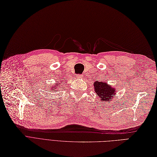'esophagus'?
<instances>
[{
  "label": "esophagus",
  "instance_id": "esophagus-1",
  "mask_svg": "<svg viewBox=\"0 0 157 157\" xmlns=\"http://www.w3.org/2000/svg\"><path fill=\"white\" fill-rule=\"evenodd\" d=\"M76 76H77V77L78 78H81L82 77V75L81 74H77L76 75Z\"/></svg>",
  "mask_w": 157,
  "mask_h": 157
}]
</instances>
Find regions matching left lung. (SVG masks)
I'll return each instance as SVG.
<instances>
[{"label": "left lung", "instance_id": "obj_1", "mask_svg": "<svg viewBox=\"0 0 157 157\" xmlns=\"http://www.w3.org/2000/svg\"><path fill=\"white\" fill-rule=\"evenodd\" d=\"M94 86L97 95H98V97L100 98V101H108L115 97V88L109 86L108 83L99 82L98 80L94 83Z\"/></svg>", "mask_w": 157, "mask_h": 157}]
</instances>
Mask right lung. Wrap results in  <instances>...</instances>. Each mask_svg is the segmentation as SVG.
<instances>
[{
	"label": "right lung",
	"instance_id": "obj_1",
	"mask_svg": "<svg viewBox=\"0 0 157 157\" xmlns=\"http://www.w3.org/2000/svg\"><path fill=\"white\" fill-rule=\"evenodd\" d=\"M57 86H60V84H57Z\"/></svg>",
	"mask_w": 157,
	"mask_h": 157
}]
</instances>
